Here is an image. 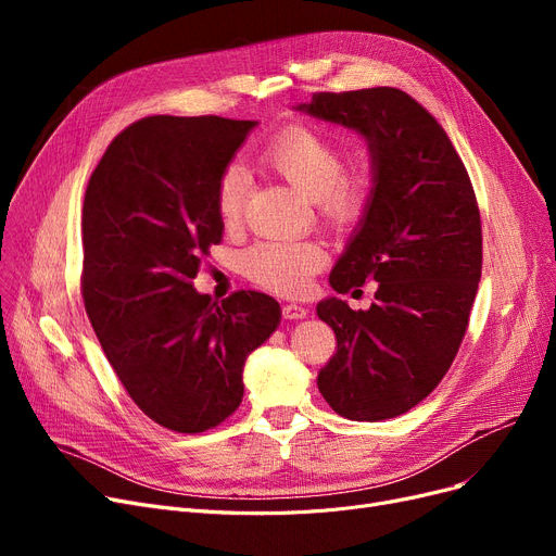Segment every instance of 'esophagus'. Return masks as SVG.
<instances>
[{"label":"esophagus","instance_id":"esophagus-1","mask_svg":"<svg viewBox=\"0 0 556 556\" xmlns=\"http://www.w3.org/2000/svg\"><path fill=\"white\" fill-rule=\"evenodd\" d=\"M306 308L304 306H300V304H286L283 308H281V315H283V319H293V323H298V319H304L306 317Z\"/></svg>","mask_w":556,"mask_h":556}]
</instances>
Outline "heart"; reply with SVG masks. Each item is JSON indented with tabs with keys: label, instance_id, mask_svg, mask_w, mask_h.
Masks as SVG:
<instances>
[{
	"label": "heart",
	"instance_id": "b5f03b06",
	"mask_svg": "<svg viewBox=\"0 0 556 556\" xmlns=\"http://www.w3.org/2000/svg\"><path fill=\"white\" fill-rule=\"evenodd\" d=\"M258 162L277 173L300 195L313 200L317 216L346 231L367 214L371 185L365 173L342 175L344 151L325 132L290 126L258 151ZM248 178L241 166H227L216 187V212L225 227L241 220ZM325 252L311 241H263L243 254L245 277L263 290L298 295L323 268Z\"/></svg>",
	"mask_w": 556,
	"mask_h": 556
}]
</instances>
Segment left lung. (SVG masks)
Returning a JSON list of instances; mask_svg holds the SVG:
<instances>
[{"instance_id": "1", "label": "left lung", "mask_w": 556, "mask_h": 556, "mask_svg": "<svg viewBox=\"0 0 556 556\" xmlns=\"http://www.w3.org/2000/svg\"><path fill=\"white\" fill-rule=\"evenodd\" d=\"M295 110L356 130L371 166L367 214L329 283L346 293L374 279L376 302L317 304L338 340L317 388L344 419H392L440 386L469 325L482 275L476 193L444 128L396 87L319 92Z\"/></svg>"}]
</instances>
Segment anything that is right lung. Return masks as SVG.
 <instances>
[{"label":"right lung","instance_id":"add662e5","mask_svg":"<svg viewBox=\"0 0 556 556\" xmlns=\"http://www.w3.org/2000/svg\"><path fill=\"white\" fill-rule=\"evenodd\" d=\"M258 122L146 116L116 135L83 202V300L105 358L139 410L204 432L243 401V367L279 327L256 290L220 304L193 288L220 243L216 187Z\"/></svg>","mask_w":556,"mask_h":556}]
</instances>
